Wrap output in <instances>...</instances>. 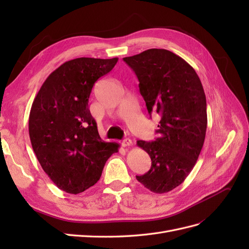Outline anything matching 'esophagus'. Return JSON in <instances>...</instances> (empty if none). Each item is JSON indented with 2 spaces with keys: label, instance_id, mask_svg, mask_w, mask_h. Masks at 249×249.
Returning a JSON list of instances; mask_svg holds the SVG:
<instances>
[{
  "label": "esophagus",
  "instance_id": "34e87169",
  "mask_svg": "<svg viewBox=\"0 0 249 249\" xmlns=\"http://www.w3.org/2000/svg\"><path fill=\"white\" fill-rule=\"evenodd\" d=\"M122 145H123L124 147H125V146H131V145H132V140L129 139V138L124 139L123 142H122Z\"/></svg>",
  "mask_w": 249,
  "mask_h": 249
}]
</instances>
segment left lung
<instances>
[{
    "label": "left lung",
    "mask_w": 249,
    "mask_h": 249,
    "mask_svg": "<svg viewBox=\"0 0 249 249\" xmlns=\"http://www.w3.org/2000/svg\"><path fill=\"white\" fill-rule=\"evenodd\" d=\"M124 61L136 73L148 114L161 115L159 137L137 141L149 155L152 167L136 178L154 193L169 192L191 172L205 142V91L193 67L170 51L149 49Z\"/></svg>",
    "instance_id": "8db88e82"
}]
</instances>
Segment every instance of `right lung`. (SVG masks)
<instances>
[{"label": "right lung", "mask_w": 249, "mask_h": 249, "mask_svg": "<svg viewBox=\"0 0 249 249\" xmlns=\"http://www.w3.org/2000/svg\"><path fill=\"white\" fill-rule=\"evenodd\" d=\"M118 58H77L60 65L44 81L29 116V135L42 169L59 189L84 192L100 179L118 143L100 137L88 108L94 83Z\"/></svg>", "instance_id": "1"}]
</instances>
